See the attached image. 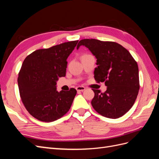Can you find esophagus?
<instances>
[{"instance_id": "34e87169", "label": "esophagus", "mask_w": 159, "mask_h": 159, "mask_svg": "<svg viewBox=\"0 0 159 159\" xmlns=\"http://www.w3.org/2000/svg\"><path fill=\"white\" fill-rule=\"evenodd\" d=\"M76 89L78 91H83L85 89V88L84 87V86H78V87L76 88Z\"/></svg>"}]
</instances>
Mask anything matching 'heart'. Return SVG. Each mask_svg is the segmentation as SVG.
<instances>
[{
	"instance_id": "1",
	"label": "heart",
	"mask_w": 159,
	"mask_h": 159,
	"mask_svg": "<svg viewBox=\"0 0 159 159\" xmlns=\"http://www.w3.org/2000/svg\"><path fill=\"white\" fill-rule=\"evenodd\" d=\"M85 55H86V54H85Z\"/></svg>"
}]
</instances>
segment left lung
Instances as JSON below:
<instances>
[{"label":"left lung","mask_w":159,"mask_h":159,"mask_svg":"<svg viewBox=\"0 0 159 159\" xmlns=\"http://www.w3.org/2000/svg\"><path fill=\"white\" fill-rule=\"evenodd\" d=\"M81 45L97 58L96 82H105L107 86L103 93L92 89L95 93L92 107L105 117H122L133 107L140 88L137 61L126 48L115 42L84 39L79 42L77 49Z\"/></svg>","instance_id":"obj_1"}]
</instances>
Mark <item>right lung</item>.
Returning a JSON list of instances; mask_svg holds the SVG:
<instances>
[{
    "instance_id": "right-lung-1",
    "label": "right lung",
    "mask_w": 159,
    "mask_h": 159,
    "mask_svg": "<svg viewBox=\"0 0 159 159\" xmlns=\"http://www.w3.org/2000/svg\"><path fill=\"white\" fill-rule=\"evenodd\" d=\"M78 42L70 41L37 50L23 61L18 78L20 96L28 113L39 121H54L71 107L76 89L59 92L56 85L59 78L66 75V60Z\"/></svg>"
}]
</instances>
